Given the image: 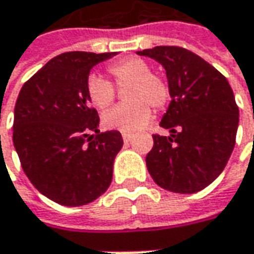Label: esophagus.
<instances>
[{"label":"esophagus","instance_id":"obj_1","mask_svg":"<svg viewBox=\"0 0 254 254\" xmlns=\"http://www.w3.org/2000/svg\"><path fill=\"white\" fill-rule=\"evenodd\" d=\"M122 137L123 140H124V142H128L132 138V134H130V132H123Z\"/></svg>","mask_w":254,"mask_h":254}]
</instances>
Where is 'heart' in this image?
<instances>
[{
	"mask_svg": "<svg viewBox=\"0 0 254 254\" xmlns=\"http://www.w3.org/2000/svg\"><path fill=\"white\" fill-rule=\"evenodd\" d=\"M109 74L117 87H126L124 100L103 114L106 128L119 131H135L144 127L151 119L152 109L160 110L170 99L168 84L160 76L151 73V67L140 58H127L109 66ZM86 96L92 106L99 110L107 109L116 99V92L110 82L97 74H90L86 80Z\"/></svg>",
	"mask_w": 254,
	"mask_h": 254,
	"instance_id": "1",
	"label": "heart"
}]
</instances>
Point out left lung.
I'll use <instances>...</instances> for the list:
<instances>
[{
  "label": "left lung",
  "instance_id": "1",
  "mask_svg": "<svg viewBox=\"0 0 254 254\" xmlns=\"http://www.w3.org/2000/svg\"><path fill=\"white\" fill-rule=\"evenodd\" d=\"M137 55L165 69L171 103L160 123L168 137L154 134L147 170L161 188L195 193L225 170L235 148L239 109L228 79L185 48L155 46Z\"/></svg>",
  "mask_w": 254,
  "mask_h": 254
}]
</instances>
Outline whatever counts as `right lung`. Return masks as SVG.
I'll use <instances>...</instances> for the list:
<instances>
[{
  "label": "right lung",
  "instance_id": "add662e5",
  "mask_svg": "<svg viewBox=\"0 0 254 254\" xmlns=\"http://www.w3.org/2000/svg\"><path fill=\"white\" fill-rule=\"evenodd\" d=\"M116 55H59L25 82L18 94L15 150L32 185L59 205L90 203L112 184L122 134L97 128L100 119L87 100L86 80L93 66Z\"/></svg>",
  "mask_w": 254,
  "mask_h": 254
}]
</instances>
